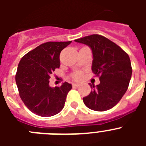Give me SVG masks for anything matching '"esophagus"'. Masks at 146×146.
I'll use <instances>...</instances> for the list:
<instances>
[{
    "label": "esophagus",
    "mask_w": 146,
    "mask_h": 146,
    "mask_svg": "<svg viewBox=\"0 0 146 146\" xmlns=\"http://www.w3.org/2000/svg\"><path fill=\"white\" fill-rule=\"evenodd\" d=\"M79 86L80 84H78V83H73V84H72V86H73V87H78Z\"/></svg>",
    "instance_id": "obj_1"
}]
</instances>
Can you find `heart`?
<instances>
[{
    "mask_svg": "<svg viewBox=\"0 0 146 146\" xmlns=\"http://www.w3.org/2000/svg\"><path fill=\"white\" fill-rule=\"evenodd\" d=\"M72 77L74 80H80L82 79V73L80 71H76L73 74H72Z\"/></svg>",
    "mask_w": 146,
    "mask_h": 146,
    "instance_id": "obj_1",
    "label": "heart"
}]
</instances>
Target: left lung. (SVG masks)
<instances>
[{
	"label": "left lung",
	"mask_w": 146,
	"mask_h": 146,
	"mask_svg": "<svg viewBox=\"0 0 146 146\" xmlns=\"http://www.w3.org/2000/svg\"><path fill=\"white\" fill-rule=\"evenodd\" d=\"M91 47L92 72L100 83L82 99L86 106L95 111H105L115 106L128 89L132 69L128 54L106 37L99 34L75 40Z\"/></svg>",
	"instance_id": "obj_1"
}]
</instances>
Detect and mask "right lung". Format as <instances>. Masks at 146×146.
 <instances>
[{
  "label": "right lung",
  "instance_id": "obj_1",
  "mask_svg": "<svg viewBox=\"0 0 146 146\" xmlns=\"http://www.w3.org/2000/svg\"><path fill=\"white\" fill-rule=\"evenodd\" d=\"M69 42H49L28 52L18 64L15 80L25 106L36 115L50 117L64 108L72 85L64 82L60 87L49 86L50 75L60 67V53Z\"/></svg>",
  "mask_w": 146,
  "mask_h": 146
}]
</instances>
